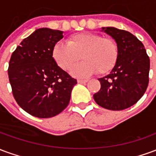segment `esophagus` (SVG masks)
<instances>
[{
  "mask_svg": "<svg viewBox=\"0 0 156 156\" xmlns=\"http://www.w3.org/2000/svg\"><path fill=\"white\" fill-rule=\"evenodd\" d=\"M78 83H88V80H82V79H78Z\"/></svg>",
  "mask_w": 156,
  "mask_h": 156,
  "instance_id": "1",
  "label": "esophagus"
}]
</instances>
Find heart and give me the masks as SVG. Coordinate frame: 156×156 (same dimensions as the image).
<instances>
[{"label": "heart", "instance_id": "obj_1", "mask_svg": "<svg viewBox=\"0 0 156 156\" xmlns=\"http://www.w3.org/2000/svg\"><path fill=\"white\" fill-rule=\"evenodd\" d=\"M81 58L83 61L71 69L76 78H88L98 72L106 74L115 68L119 58V47L114 39L83 32L69 37L68 43L57 42L51 57L58 67L68 71Z\"/></svg>", "mask_w": 156, "mask_h": 156}]
</instances>
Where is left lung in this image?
Masks as SVG:
<instances>
[{
  "mask_svg": "<svg viewBox=\"0 0 156 156\" xmlns=\"http://www.w3.org/2000/svg\"><path fill=\"white\" fill-rule=\"evenodd\" d=\"M102 31L115 40L119 58L110 73L98 78L101 88L94 99L106 109L123 110L136 104L146 91L150 58L143 43L130 32L111 27Z\"/></svg>",
  "mask_w": 156,
  "mask_h": 156,
  "instance_id": "8db88e82",
  "label": "left lung"
}]
</instances>
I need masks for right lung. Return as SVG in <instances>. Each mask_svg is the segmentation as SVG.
Masks as SVG:
<instances>
[{
  "instance_id": "add662e5",
  "label": "right lung",
  "mask_w": 156,
  "mask_h": 156,
  "mask_svg": "<svg viewBox=\"0 0 156 156\" xmlns=\"http://www.w3.org/2000/svg\"><path fill=\"white\" fill-rule=\"evenodd\" d=\"M63 32L39 28L13 51L8 76L12 94L21 108L32 116L51 118L60 114L70 101L77 80L56 64L51 49Z\"/></svg>"
}]
</instances>
